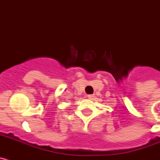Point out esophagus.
Returning a JSON list of instances; mask_svg holds the SVG:
<instances>
[{"label":"esophagus","mask_w":160,"mask_h":160,"mask_svg":"<svg viewBox=\"0 0 160 160\" xmlns=\"http://www.w3.org/2000/svg\"><path fill=\"white\" fill-rule=\"evenodd\" d=\"M87 96H88V98H90V99H92L94 97V94H89V95H87Z\"/></svg>","instance_id":"obj_1"}]
</instances>
